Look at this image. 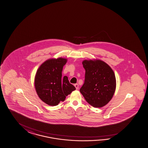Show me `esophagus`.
<instances>
[{"mask_svg": "<svg viewBox=\"0 0 148 148\" xmlns=\"http://www.w3.org/2000/svg\"><path fill=\"white\" fill-rule=\"evenodd\" d=\"M74 86L75 87L76 89H78L79 88V86H78V85L77 84H74Z\"/></svg>", "mask_w": 148, "mask_h": 148, "instance_id": "obj_1", "label": "esophagus"}]
</instances>
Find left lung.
I'll return each mask as SVG.
<instances>
[{"instance_id":"left-lung-1","label":"left lung","mask_w":148,"mask_h":148,"mask_svg":"<svg viewBox=\"0 0 148 148\" xmlns=\"http://www.w3.org/2000/svg\"><path fill=\"white\" fill-rule=\"evenodd\" d=\"M85 81L80 92L88 103L95 108L106 105L112 99L116 86L111 67L101 60H85Z\"/></svg>"}]
</instances>
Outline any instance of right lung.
<instances>
[{"mask_svg":"<svg viewBox=\"0 0 148 148\" xmlns=\"http://www.w3.org/2000/svg\"><path fill=\"white\" fill-rule=\"evenodd\" d=\"M67 60L50 59L40 66L35 77L34 86L39 98L50 106H56L75 90L67 76L62 78L63 67Z\"/></svg>","mask_w":148,"mask_h":148,"instance_id":"1","label":"right lung"}]
</instances>
